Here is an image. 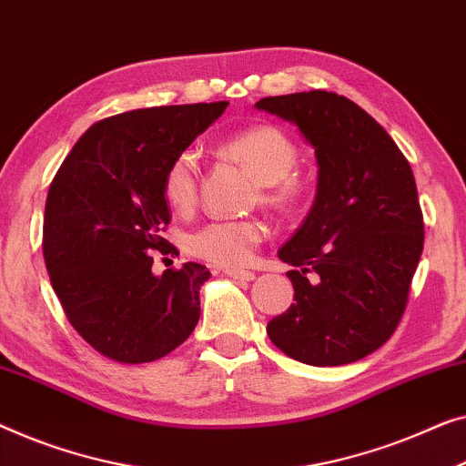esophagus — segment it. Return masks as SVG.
Listing matches in <instances>:
<instances>
[{"instance_id":"1","label":"esophagus","mask_w":466,"mask_h":466,"mask_svg":"<svg viewBox=\"0 0 466 466\" xmlns=\"http://www.w3.org/2000/svg\"><path fill=\"white\" fill-rule=\"evenodd\" d=\"M227 275L235 281H252L256 278L252 271H239V268H227Z\"/></svg>"}]
</instances>
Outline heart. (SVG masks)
<instances>
[{
  "label": "heart",
  "mask_w": 466,
  "mask_h": 466,
  "mask_svg": "<svg viewBox=\"0 0 466 466\" xmlns=\"http://www.w3.org/2000/svg\"><path fill=\"white\" fill-rule=\"evenodd\" d=\"M228 157L248 166L258 188L256 201L275 212L288 214L302 206L307 198V180L294 172L300 149L294 138L271 124H256L235 132L222 143ZM199 159L193 149L178 151L167 161L161 193L177 212H188L198 201ZM267 238V225L260 218L212 220L185 241L187 252L195 258L222 268H241L254 258L256 249Z\"/></svg>",
  "instance_id": "heart-1"
}]
</instances>
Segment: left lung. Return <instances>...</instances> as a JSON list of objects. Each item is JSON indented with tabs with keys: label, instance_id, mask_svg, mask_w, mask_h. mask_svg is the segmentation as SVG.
<instances>
[{
	"label": "left lung",
	"instance_id": "1",
	"mask_svg": "<svg viewBox=\"0 0 466 466\" xmlns=\"http://www.w3.org/2000/svg\"><path fill=\"white\" fill-rule=\"evenodd\" d=\"M258 109L299 126L319 164L317 198L279 258L296 267L292 307L267 323L275 347L309 366H345L400 326L424 246L408 159L387 130L336 92L267 96Z\"/></svg>",
	"mask_w": 466,
	"mask_h": 466
}]
</instances>
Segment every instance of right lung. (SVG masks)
I'll list each match as a JSON object with an SVG mask.
<instances>
[{"label": "right lung", "mask_w": 466, "mask_h": 466, "mask_svg": "<svg viewBox=\"0 0 466 466\" xmlns=\"http://www.w3.org/2000/svg\"><path fill=\"white\" fill-rule=\"evenodd\" d=\"M227 106V100L153 106L100 119L52 180L46 268L66 319L106 360L126 366L161 360L198 326L199 288L210 271L198 262L151 271L157 256H178L164 238L172 214L161 178L167 161Z\"/></svg>", "instance_id": "add662e5"}]
</instances>
